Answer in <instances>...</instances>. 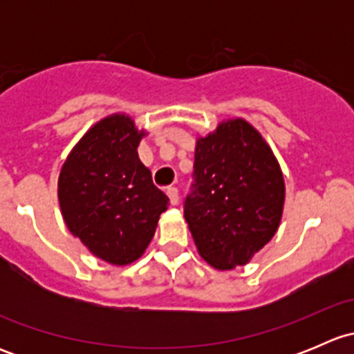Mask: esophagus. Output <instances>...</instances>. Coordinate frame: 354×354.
<instances>
[{
	"label": "esophagus",
	"mask_w": 354,
	"mask_h": 354,
	"mask_svg": "<svg viewBox=\"0 0 354 354\" xmlns=\"http://www.w3.org/2000/svg\"><path fill=\"white\" fill-rule=\"evenodd\" d=\"M166 194H167V197H169L171 205H176L178 200H180V194H178V188L176 187H169L166 190Z\"/></svg>",
	"instance_id": "esophagus-1"
}]
</instances>
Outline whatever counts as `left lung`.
Returning <instances> with one entry per match:
<instances>
[{
	"label": "left lung",
	"instance_id": "1",
	"mask_svg": "<svg viewBox=\"0 0 354 354\" xmlns=\"http://www.w3.org/2000/svg\"><path fill=\"white\" fill-rule=\"evenodd\" d=\"M283 207V171L248 121H223L198 138L183 210L203 260L219 270L248 263L276 234Z\"/></svg>",
	"mask_w": 354,
	"mask_h": 354
}]
</instances>
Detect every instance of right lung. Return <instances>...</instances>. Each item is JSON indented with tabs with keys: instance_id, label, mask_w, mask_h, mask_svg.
Segmentation results:
<instances>
[{
	"instance_id": "right-lung-1",
	"label": "right lung",
	"mask_w": 354,
	"mask_h": 354,
	"mask_svg": "<svg viewBox=\"0 0 354 354\" xmlns=\"http://www.w3.org/2000/svg\"><path fill=\"white\" fill-rule=\"evenodd\" d=\"M144 135L130 116L111 114L80 138L59 173L58 200L66 227L113 266L144 255L169 202L138 159Z\"/></svg>"
}]
</instances>
